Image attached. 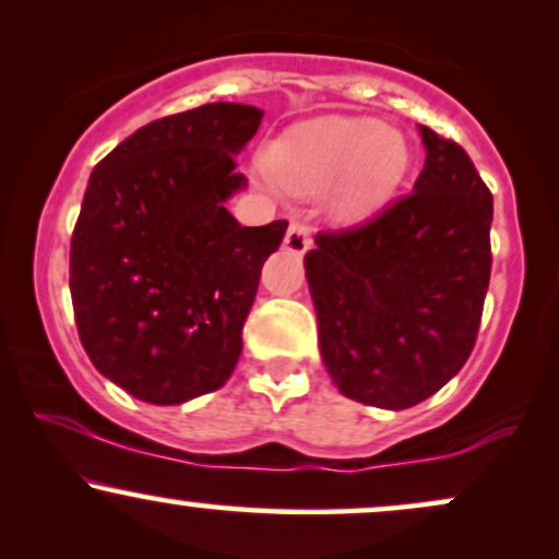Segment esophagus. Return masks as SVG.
<instances>
[{"mask_svg":"<svg viewBox=\"0 0 559 559\" xmlns=\"http://www.w3.org/2000/svg\"><path fill=\"white\" fill-rule=\"evenodd\" d=\"M309 245H312V239H309L307 228L299 226V224H292L286 231V239H284V247L292 254H305L309 250Z\"/></svg>","mask_w":559,"mask_h":559,"instance_id":"esophagus-1","label":"esophagus"}]
</instances>
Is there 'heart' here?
<instances>
[{"label": "heart", "instance_id": "1", "mask_svg": "<svg viewBox=\"0 0 559 559\" xmlns=\"http://www.w3.org/2000/svg\"><path fill=\"white\" fill-rule=\"evenodd\" d=\"M408 169V143L372 119H314L292 127L254 171L267 190L318 194L331 187L328 211L359 224L388 203Z\"/></svg>", "mask_w": 559, "mask_h": 559}]
</instances>
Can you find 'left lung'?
<instances>
[{
    "label": "left lung",
    "mask_w": 559,
    "mask_h": 559,
    "mask_svg": "<svg viewBox=\"0 0 559 559\" xmlns=\"http://www.w3.org/2000/svg\"><path fill=\"white\" fill-rule=\"evenodd\" d=\"M419 134L427 158L414 192L367 224L318 234L305 254L333 385L390 412L466 365L492 271V192L459 143Z\"/></svg>",
    "instance_id": "obj_1"
}]
</instances>
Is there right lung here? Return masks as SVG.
Returning <instances> with one entry per match:
<instances>
[{"instance_id":"add662e5","label":"right lung","mask_w":559,"mask_h":559,"mask_svg":"<svg viewBox=\"0 0 559 559\" xmlns=\"http://www.w3.org/2000/svg\"><path fill=\"white\" fill-rule=\"evenodd\" d=\"M260 122V109L226 100L156 119L87 179L70 250L78 333L134 399L192 401L237 367L262 262L288 226H241L226 211L247 187L234 156Z\"/></svg>"}]
</instances>
